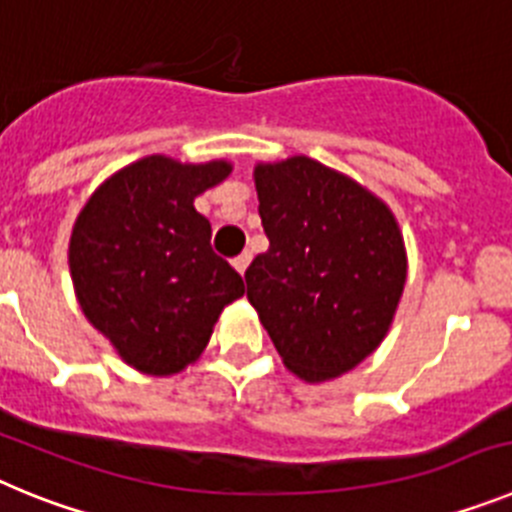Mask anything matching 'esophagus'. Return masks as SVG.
I'll use <instances>...</instances> for the list:
<instances>
[{"label": "esophagus", "mask_w": 512, "mask_h": 512, "mask_svg": "<svg viewBox=\"0 0 512 512\" xmlns=\"http://www.w3.org/2000/svg\"><path fill=\"white\" fill-rule=\"evenodd\" d=\"M248 264H251V253H241V256H235L233 259V269L238 271V274H246V269H248Z\"/></svg>", "instance_id": "obj_1"}]
</instances>
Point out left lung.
Instances as JSON below:
<instances>
[{
  "label": "left lung",
  "instance_id": "obj_1",
  "mask_svg": "<svg viewBox=\"0 0 512 512\" xmlns=\"http://www.w3.org/2000/svg\"><path fill=\"white\" fill-rule=\"evenodd\" d=\"M269 251L246 271L282 364L307 384L351 372L390 333L408 279L395 212L310 156L253 166Z\"/></svg>",
  "mask_w": 512,
  "mask_h": 512
}]
</instances>
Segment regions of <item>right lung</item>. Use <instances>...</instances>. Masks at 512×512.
I'll use <instances>...</instances> for the list:
<instances>
[{"label": "right lung", "instance_id": "obj_1", "mask_svg": "<svg viewBox=\"0 0 512 512\" xmlns=\"http://www.w3.org/2000/svg\"><path fill=\"white\" fill-rule=\"evenodd\" d=\"M225 158H138L107 176L76 215L69 269L76 302L135 372L171 377L207 348L241 274L210 248L194 197L228 179Z\"/></svg>", "mask_w": 512, "mask_h": 512}]
</instances>
